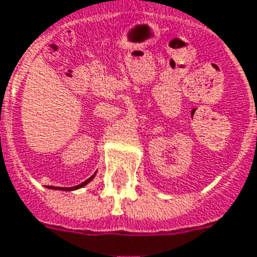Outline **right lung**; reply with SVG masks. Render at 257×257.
<instances>
[{
	"label": "right lung",
	"mask_w": 257,
	"mask_h": 257,
	"mask_svg": "<svg viewBox=\"0 0 257 257\" xmlns=\"http://www.w3.org/2000/svg\"><path fill=\"white\" fill-rule=\"evenodd\" d=\"M94 177H95V174H92V176H91L90 178H88V180H85L84 182H81V184H79V185H76V187H69V188L47 187V188H49V189H58V191H76V189H80V188L85 187V185H87V184H88V182H91V181H92V180H94Z\"/></svg>",
	"instance_id": "1"
}]
</instances>
